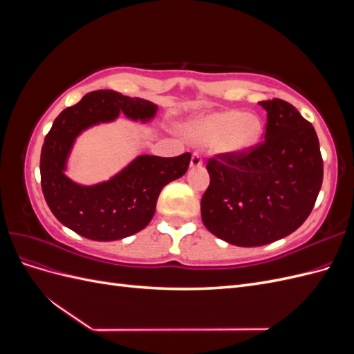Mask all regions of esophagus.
I'll list each match as a JSON object with an SVG mask.
<instances>
[{
    "mask_svg": "<svg viewBox=\"0 0 354 354\" xmlns=\"http://www.w3.org/2000/svg\"><path fill=\"white\" fill-rule=\"evenodd\" d=\"M202 164H203V160H202L199 153L192 155V159H190V167L192 168H199V167H202Z\"/></svg>",
    "mask_w": 354,
    "mask_h": 354,
    "instance_id": "obj_1",
    "label": "esophagus"
}]
</instances>
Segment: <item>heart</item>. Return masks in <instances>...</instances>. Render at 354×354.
<instances>
[{
    "label": "heart",
    "mask_w": 354,
    "mask_h": 354,
    "mask_svg": "<svg viewBox=\"0 0 354 354\" xmlns=\"http://www.w3.org/2000/svg\"><path fill=\"white\" fill-rule=\"evenodd\" d=\"M263 124L254 115L238 109H226L195 116L186 127V134L199 146L217 145L230 156H241L259 143Z\"/></svg>",
    "instance_id": "heart-1"
}]
</instances>
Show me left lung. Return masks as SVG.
<instances>
[{"mask_svg":"<svg viewBox=\"0 0 354 354\" xmlns=\"http://www.w3.org/2000/svg\"><path fill=\"white\" fill-rule=\"evenodd\" d=\"M267 112L264 142L241 156L209 159L201 201L205 227L238 246H261L295 232L312 212L324 180L313 125L281 99Z\"/></svg>","mask_w":354,"mask_h":354,"instance_id":"8db88e82","label":"left lung"}]
</instances>
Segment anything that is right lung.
<instances>
[{"mask_svg":"<svg viewBox=\"0 0 354 354\" xmlns=\"http://www.w3.org/2000/svg\"><path fill=\"white\" fill-rule=\"evenodd\" d=\"M156 112L158 106L149 100L97 90L56 118L42 145L39 171L47 205L63 226L87 239L109 242L131 236L151 223L160 190L185 176L190 153L176 158L138 155L109 180L90 186L73 181L66 171L82 131L113 122L121 113L145 124Z\"/></svg>","mask_w":354,"mask_h":354,"instance_id":"1","label":"right lung"}]
</instances>
